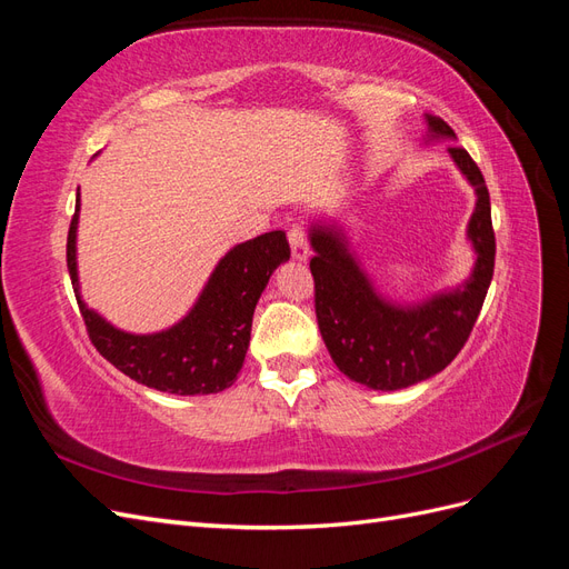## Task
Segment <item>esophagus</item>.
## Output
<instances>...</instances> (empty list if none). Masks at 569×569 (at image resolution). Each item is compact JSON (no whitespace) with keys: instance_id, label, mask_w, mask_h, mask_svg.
<instances>
[{"instance_id":"1","label":"esophagus","mask_w":569,"mask_h":569,"mask_svg":"<svg viewBox=\"0 0 569 569\" xmlns=\"http://www.w3.org/2000/svg\"><path fill=\"white\" fill-rule=\"evenodd\" d=\"M289 247H291V256L297 258V261H308L311 258V247H308V237H306V230L299 228V226H291L289 232Z\"/></svg>"}]
</instances>
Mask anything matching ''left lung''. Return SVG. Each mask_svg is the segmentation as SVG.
Masks as SVG:
<instances>
[{
    "instance_id": "8db88e82",
    "label": "left lung",
    "mask_w": 569,
    "mask_h": 569,
    "mask_svg": "<svg viewBox=\"0 0 569 569\" xmlns=\"http://www.w3.org/2000/svg\"><path fill=\"white\" fill-rule=\"evenodd\" d=\"M427 142L456 140L439 116H425ZM453 163L477 194L468 239L477 253L470 278L418 303L380 295L360 266L337 222L308 228L316 256V316L327 351L349 380L377 391H396L441 372L468 341L493 278L496 237L485 176L460 147H449Z\"/></svg>"
}]
</instances>
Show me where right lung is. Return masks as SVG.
<instances>
[{"mask_svg":"<svg viewBox=\"0 0 569 569\" xmlns=\"http://www.w3.org/2000/svg\"><path fill=\"white\" fill-rule=\"evenodd\" d=\"M78 213L80 192L68 230L66 261L84 327L97 351L130 380L149 389L203 396L232 387L244 366L253 308L274 268L289 261L287 234L272 230L232 247L220 258L182 320L161 332L132 335L118 330L80 297Z\"/></svg>","mask_w":569,"mask_h":569,"instance_id":"add662e5","label":"right lung"}]
</instances>
